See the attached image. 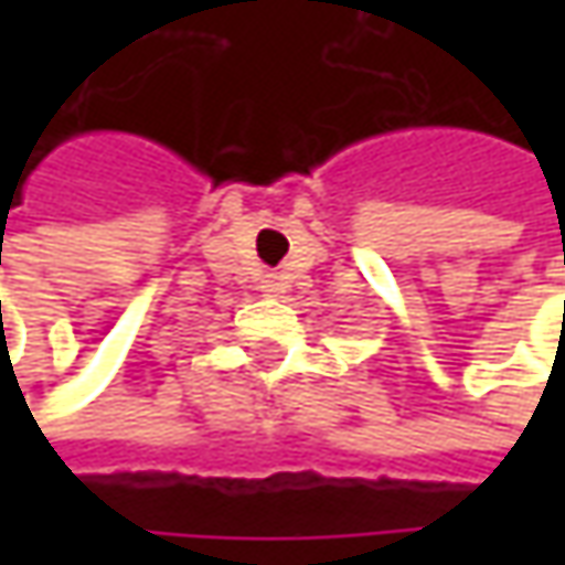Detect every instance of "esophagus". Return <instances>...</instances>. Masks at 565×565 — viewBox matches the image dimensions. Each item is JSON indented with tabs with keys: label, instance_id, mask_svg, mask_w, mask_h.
Returning a JSON list of instances; mask_svg holds the SVG:
<instances>
[{
	"label": "esophagus",
	"instance_id": "34e87169",
	"mask_svg": "<svg viewBox=\"0 0 565 565\" xmlns=\"http://www.w3.org/2000/svg\"><path fill=\"white\" fill-rule=\"evenodd\" d=\"M260 292H264V295H279V292H282V282H279V276H267V279H264V286H260Z\"/></svg>",
	"mask_w": 565,
	"mask_h": 565
}]
</instances>
